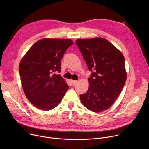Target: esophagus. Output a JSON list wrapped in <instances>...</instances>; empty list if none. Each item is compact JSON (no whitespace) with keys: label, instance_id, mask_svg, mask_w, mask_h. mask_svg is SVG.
I'll return each instance as SVG.
<instances>
[{"label":"esophagus","instance_id":"34e87169","mask_svg":"<svg viewBox=\"0 0 149 149\" xmlns=\"http://www.w3.org/2000/svg\"><path fill=\"white\" fill-rule=\"evenodd\" d=\"M71 83H72V84L73 85H75V84H76L77 83V81H76V80H71Z\"/></svg>","mask_w":149,"mask_h":149}]
</instances>
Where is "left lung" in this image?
<instances>
[{"instance_id":"obj_1","label":"left lung","mask_w":149,"mask_h":149,"mask_svg":"<svg viewBox=\"0 0 149 149\" xmlns=\"http://www.w3.org/2000/svg\"><path fill=\"white\" fill-rule=\"evenodd\" d=\"M75 43L92 72L88 91L80 95L81 101L92 112H103L114 103L126 81L124 57L103 38L77 39Z\"/></svg>"}]
</instances>
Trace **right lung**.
I'll return each instance as SVG.
<instances>
[{"label":"right lung","instance_id":"add662e5","mask_svg":"<svg viewBox=\"0 0 149 149\" xmlns=\"http://www.w3.org/2000/svg\"><path fill=\"white\" fill-rule=\"evenodd\" d=\"M73 45L69 39L44 38L35 43L22 59L19 73L28 100L35 107L49 111L56 107L69 86L60 74L61 60Z\"/></svg>","mask_w":149,"mask_h":149}]
</instances>
